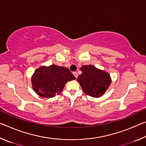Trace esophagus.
Wrapping results in <instances>:
<instances>
[{"label":"esophagus","mask_w":146,"mask_h":146,"mask_svg":"<svg viewBox=\"0 0 146 146\" xmlns=\"http://www.w3.org/2000/svg\"><path fill=\"white\" fill-rule=\"evenodd\" d=\"M73 73L74 76H75L76 78H77V77H78V74H77V73H76V72H73Z\"/></svg>","instance_id":"34e87169"}]
</instances>
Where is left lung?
Wrapping results in <instances>:
<instances>
[{
	"label": "left lung",
	"instance_id": "obj_1",
	"mask_svg": "<svg viewBox=\"0 0 146 146\" xmlns=\"http://www.w3.org/2000/svg\"><path fill=\"white\" fill-rule=\"evenodd\" d=\"M80 70L82 73L78 76L77 81L84 92L93 97L102 96L111 84L109 74L91 65L83 66Z\"/></svg>",
	"mask_w": 146,
	"mask_h": 146
}]
</instances>
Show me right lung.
I'll use <instances>...</instances> for the list:
<instances>
[{
	"label": "right lung",
	"instance_id": "add662e5",
	"mask_svg": "<svg viewBox=\"0 0 146 146\" xmlns=\"http://www.w3.org/2000/svg\"><path fill=\"white\" fill-rule=\"evenodd\" d=\"M75 79L67 68L51 65L40 67L35 71L31 82L34 91L42 97L51 98L59 95L68 81Z\"/></svg>",
	"mask_w": 146,
	"mask_h": 146
}]
</instances>
